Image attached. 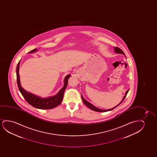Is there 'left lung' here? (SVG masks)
<instances>
[{
  "label": "left lung",
  "instance_id": "left-lung-1",
  "mask_svg": "<svg viewBox=\"0 0 157 157\" xmlns=\"http://www.w3.org/2000/svg\"><path fill=\"white\" fill-rule=\"evenodd\" d=\"M114 50H115V52L117 53V54H123V55H124V53L123 52L122 50L120 48H119L118 47H114ZM129 90H127L126 91V93H125V95L124 97H123V98L122 100L121 101L120 103L118 104V105H116L115 106V107L113 108L112 109H99L98 108L96 107L95 106L92 105V103H90V102H89L88 101L86 100L85 99H84V97L82 96V101H83V102H84V104L85 105L87 106V107H88L91 110H94V111H95V112H108V111H110V110H112L113 109H115V108L117 107L118 105H120L121 103L122 102L123 100H124L125 98V97L127 96V94H128V93L129 92Z\"/></svg>",
  "mask_w": 157,
  "mask_h": 157
}]
</instances>
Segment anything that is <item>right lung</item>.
Segmentation results:
<instances>
[{"label":"right lung","instance_id":"obj_1","mask_svg":"<svg viewBox=\"0 0 157 157\" xmlns=\"http://www.w3.org/2000/svg\"><path fill=\"white\" fill-rule=\"evenodd\" d=\"M37 50V49L36 48L29 52L28 53H33L36 52ZM20 63V60L17 63V71H17L16 72L17 80V86H18L20 92L21 93V94L26 100V101L29 105H32L33 107L37 109H50L60 105L62 101L65 88L67 85V81L69 78L71 77V75H68L65 77L64 80V85L56 95L47 98H42L41 97L33 94L31 93L28 92L22 87L20 82L19 74Z\"/></svg>","mask_w":157,"mask_h":157}]
</instances>
